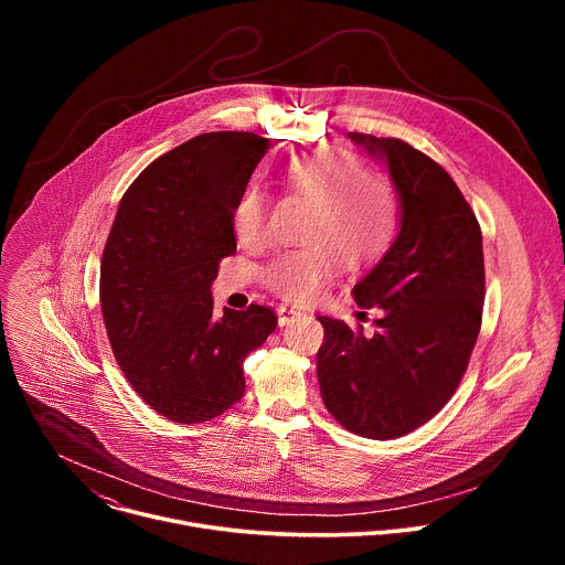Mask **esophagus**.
Returning <instances> with one entry per match:
<instances>
[{"instance_id":"1","label":"esophagus","mask_w":565,"mask_h":565,"mask_svg":"<svg viewBox=\"0 0 565 565\" xmlns=\"http://www.w3.org/2000/svg\"><path fill=\"white\" fill-rule=\"evenodd\" d=\"M303 312L299 310V308H292V306H279L277 308V317H279V327H286V324H290V321L295 319V317H301Z\"/></svg>"}]
</instances>
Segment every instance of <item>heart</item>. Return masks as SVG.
Here are the masks:
<instances>
[{
	"label": "heart",
	"instance_id": "heart-1",
	"mask_svg": "<svg viewBox=\"0 0 565 565\" xmlns=\"http://www.w3.org/2000/svg\"><path fill=\"white\" fill-rule=\"evenodd\" d=\"M284 192L310 203L301 241L303 248L277 255L264 268V284L279 297L306 303L329 284L335 259L358 270L377 262L397 234L399 203L393 185L338 147L292 156L279 168ZM266 196L259 188L241 190L232 207V227L246 246L266 234Z\"/></svg>",
	"mask_w": 565,
	"mask_h": 565
}]
</instances>
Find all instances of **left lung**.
I'll use <instances>...</instances> for the list:
<instances>
[{
    "mask_svg": "<svg viewBox=\"0 0 565 565\" xmlns=\"http://www.w3.org/2000/svg\"><path fill=\"white\" fill-rule=\"evenodd\" d=\"M349 138L388 168L399 230L353 288L360 308L380 310L375 333L317 317V380L344 429L388 440L431 420L462 380L486 299L482 236L458 185L427 153L399 138Z\"/></svg>",
    "mask_w": 565,
    "mask_h": 565,
    "instance_id": "left-lung-1",
    "label": "left lung"
}]
</instances>
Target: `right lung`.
Instances as JSON below:
<instances>
[{
    "instance_id": "add662e5",
    "label": "right lung",
    "mask_w": 565,
    "mask_h": 565,
    "mask_svg": "<svg viewBox=\"0 0 565 565\" xmlns=\"http://www.w3.org/2000/svg\"><path fill=\"white\" fill-rule=\"evenodd\" d=\"M270 147L201 134L158 156L120 199L100 262V308L118 366L168 420L205 423L244 397V360L277 329L250 303L216 317L210 286L234 255L232 207Z\"/></svg>"
}]
</instances>
